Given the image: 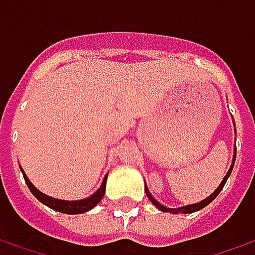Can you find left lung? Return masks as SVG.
<instances>
[{
  "label": "left lung",
  "instance_id": "8db88e82",
  "mask_svg": "<svg viewBox=\"0 0 255 255\" xmlns=\"http://www.w3.org/2000/svg\"><path fill=\"white\" fill-rule=\"evenodd\" d=\"M234 127H235V123H234ZM235 158H236V146L235 149H234V158H232V164H231L230 169H228V172L225 173L224 179H223V182L220 183V186L216 190H214L210 195H209L208 198H205V199H202L201 202H197V203H191V205H186V206H180V208H175V209H171L168 208V206H164L162 203H160L157 199H155L151 194H150L149 188H147V186L144 184V191H146V195H147V198H149L150 201H151V203L154 205L155 208L160 209L161 212H166V213H172V214H179V213H183V214H187V213H194V212H198V210H201V209H203L205 206H208L209 203L213 201L214 198L217 197L220 194V191L223 190V187H224V184L227 183V180H228V177H230L231 172H232V169H234V164H235Z\"/></svg>",
  "mask_w": 255,
  "mask_h": 255
}]
</instances>
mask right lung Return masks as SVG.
I'll return each mask as SVG.
<instances>
[{"label":"right lung","mask_w":255,"mask_h":255,"mask_svg":"<svg viewBox=\"0 0 255 255\" xmlns=\"http://www.w3.org/2000/svg\"><path fill=\"white\" fill-rule=\"evenodd\" d=\"M20 169H21V173H23V176H24V180L25 183H27L28 188H30V191L34 194V197H35L38 201H41L43 205H46L47 208L53 209V210H56V212H61V213L65 214L86 213V212H89V210H91V209L94 208L95 205H98V202L104 198V194H105L108 173H106L105 177H104V180L101 183L100 188H98L94 194H91L90 197L83 198V199H78V201H65V199H57V198L49 197L46 194H43L42 191H39V190L30 182V179L27 177V175L24 173L21 166H20Z\"/></svg>","instance_id":"obj_1"}]
</instances>
